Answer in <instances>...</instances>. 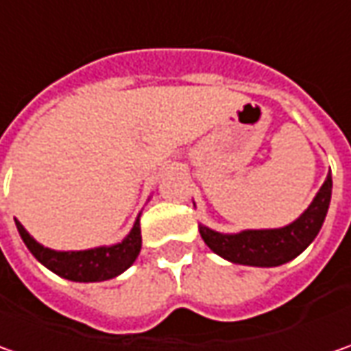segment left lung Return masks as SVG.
<instances>
[{"mask_svg":"<svg viewBox=\"0 0 351 351\" xmlns=\"http://www.w3.org/2000/svg\"><path fill=\"white\" fill-rule=\"evenodd\" d=\"M332 197V173L326 176L313 203L301 213L299 219L279 228L217 232L205 224H199L201 238L217 256L240 265L276 267L295 260L311 246L326 219Z\"/></svg>","mask_w":351,"mask_h":351,"instance_id":"left-lung-1","label":"left lung"}]
</instances>
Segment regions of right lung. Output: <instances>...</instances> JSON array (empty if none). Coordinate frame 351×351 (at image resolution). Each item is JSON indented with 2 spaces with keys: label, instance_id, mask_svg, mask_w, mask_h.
I'll return each mask as SVG.
<instances>
[{
  "label": "right lung",
  "instance_id": "add662e5",
  "mask_svg": "<svg viewBox=\"0 0 351 351\" xmlns=\"http://www.w3.org/2000/svg\"><path fill=\"white\" fill-rule=\"evenodd\" d=\"M15 224H17V230H19L25 246L38 262L48 267L52 274L64 277V279H70V281H80V283L107 281V279L121 276L134 263L142 248L141 215L136 217L130 232L121 242L111 244V246L68 250V252L43 246L25 230V226L19 221H15Z\"/></svg>",
  "mask_w": 351,
  "mask_h": 351
}]
</instances>
